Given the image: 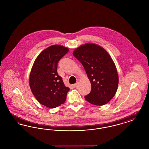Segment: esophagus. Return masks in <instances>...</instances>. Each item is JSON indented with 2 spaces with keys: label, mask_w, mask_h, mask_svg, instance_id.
<instances>
[{
  "label": "esophagus",
  "mask_w": 149,
  "mask_h": 149,
  "mask_svg": "<svg viewBox=\"0 0 149 149\" xmlns=\"http://www.w3.org/2000/svg\"><path fill=\"white\" fill-rule=\"evenodd\" d=\"M78 83H75V84H74V85H73V86L74 87H75V88H76V87H77L78 86Z\"/></svg>",
  "instance_id": "obj_1"
}]
</instances>
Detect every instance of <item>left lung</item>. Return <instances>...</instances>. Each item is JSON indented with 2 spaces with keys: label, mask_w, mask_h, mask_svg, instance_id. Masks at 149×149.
Returning a JSON list of instances; mask_svg holds the SVG:
<instances>
[{
  "label": "left lung",
  "mask_w": 149,
  "mask_h": 149,
  "mask_svg": "<svg viewBox=\"0 0 149 149\" xmlns=\"http://www.w3.org/2000/svg\"><path fill=\"white\" fill-rule=\"evenodd\" d=\"M72 54L83 65L92 85L85 100L96 106L107 104L113 98L118 85V73L111 57L103 47L93 43L81 45Z\"/></svg>",
  "instance_id": "1"
}]
</instances>
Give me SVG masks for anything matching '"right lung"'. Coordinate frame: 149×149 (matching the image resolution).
Masks as SVG:
<instances>
[{
	"label": "right lung",
	"instance_id": "1",
	"mask_svg": "<svg viewBox=\"0 0 149 149\" xmlns=\"http://www.w3.org/2000/svg\"><path fill=\"white\" fill-rule=\"evenodd\" d=\"M69 49L52 45L42 51L33 65L29 75V86L39 103L50 108L64 104L70 89L64 85L57 74L58 61L68 53Z\"/></svg>",
	"mask_w": 149,
	"mask_h": 149
}]
</instances>
